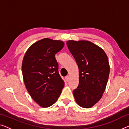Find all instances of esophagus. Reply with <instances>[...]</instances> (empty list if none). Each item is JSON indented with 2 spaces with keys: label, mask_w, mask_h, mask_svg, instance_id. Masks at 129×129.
Returning a JSON list of instances; mask_svg holds the SVG:
<instances>
[{
  "label": "esophagus",
  "mask_w": 129,
  "mask_h": 129,
  "mask_svg": "<svg viewBox=\"0 0 129 129\" xmlns=\"http://www.w3.org/2000/svg\"><path fill=\"white\" fill-rule=\"evenodd\" d=\"M65 80H66L67 82H68L69 80H70V76H67L65 77Z\"/></svg>",
  "instance_id": "1"
}]
</instances>
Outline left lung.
Masks as SVG:
<instances>
[{"instance_id":"obj_1","label":"left lung","mask_w":129,"mask_h":129,"mask_svg":"<svg viewBox=\"0 0 129 129\" xmlns=\"http://www.w3.org/2000/svg\"><path fill=\"white\" fill-rule=\"evenodd\" d=\"M69 50L78 65L79 78L74 90L75 99L79 106L89 108L103 96L109 74L108 58L104 51L87 40H69Z\"/></svg>"}]
</instances>
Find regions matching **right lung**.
Wrapping results in <instances>:
<instances>
[{"instance_id":"right-lung-1","label":"right lung","mask_w":129,"mask_h":129,"mask_svg":"<svg viewBox=\"0 0 129 129\" xmlns=\"http://www.w3.org/2000/svg\"><path fill=\"white\" fill-rule=\"evenodd\" d=\"M64 46L61 40L45 38L30 46L23 58L25 85L32 99L42 107L54 104L64 86L55 57Z\"/></svg>"}]
</instances>
